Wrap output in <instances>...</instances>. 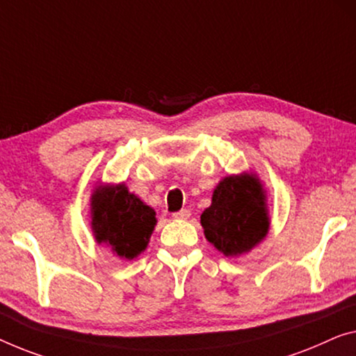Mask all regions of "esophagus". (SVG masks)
I'll return each mask as SVG.
<instances>
[{
  "label": "esophagus",
  "mask_w": 356,
  "mask_h": 356,
  "mask_svg": "<svg viewBox=\"0 0 356 356\" xmlns=\"http://www.w3.org/2000/svg\"><path fill=\"white\" fill-rule=\"evenodd\" d=\"M190 214H192V212H190V209H180L177 212H174L172 217L176 220H187L188 217H190Z\"/></svg>",
  "instance_id": "obj_1"
}]
</instances>
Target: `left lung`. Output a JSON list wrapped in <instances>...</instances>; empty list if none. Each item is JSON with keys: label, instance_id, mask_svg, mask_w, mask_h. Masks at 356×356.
Instances as JSON below:
<instances>
[{"label": "left lung", "instance_id": "left-lung-1", "mask_svg": "<svg viewBox=\"0 0 356 356\" xmlns=\"http://www.w3.org/2000/svg\"><path fill=\"white\" fill-rule=\"evenodd\" d=\"M204 236L227 257L249 252L268 233L267 196L256 174L224 177L201 214Z\"/></svg>", "mask_w": 356, "mask_h": 356}]
</instances>
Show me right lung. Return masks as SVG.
<instances>
[{
  "instance_id": "obj_1",
  "label": "right lung",
  "mask_w": 356,
  "mask_h": 356,
  "mask_svg": "<svg viewBox=\"0 0 356 356\" xmlns=\"http://www.w3.org/2000/svg\"><path fill=\"white\" fill-rule=\"evenodd\" d=\"M155 211L124 184L99 185L91 196V229L95 241L121 259L139 256L156 225Z\"/></svg>"
}]
</instances>
